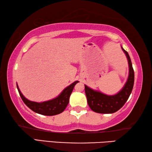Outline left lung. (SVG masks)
Segmentation results:
<instances>
[{
  "label": "left lung",
  "instance_id": "8db88e82",
  "mask_svg": "<svg viewBox=\"0 0 152 152\" xmlns=\"http://www.w3.org/2000/svg\"><path fill=\"white\" fill-rule=\"evenodd\" d=\"M122 50L127 57L129 64V76L122 89L113 95H107L85 86V93L90 108L93 111L102 114H110L117 112L125 104L129 97L134 84V71L129 53L121 46Z\"/></svg>",
  "mask_w": 152,
  "mask_h": 152
}]
</instances>
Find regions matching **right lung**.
I'll list each match as a JSON object with an SVG mask.
<instances>
[{
    "label": "right lung",
    "instance_id": "right-lung-1",
    "mask_svg": "<svg viewBox=\"0 0 152 152\" xmlns=\"http://www.w3.org/2000/svg\"><path fill=\"white\" fill-rule=\"evenodd\" d=\"M78 82H79V81H75L70 85L67 86L54 99L41 102L31 101L28 100L21 93L17 84V87L23 101L30 109L38 114L46 115V116H53V115L60 114L65 110L67 105L68 104L69 99H70L74 87Z\"/></svg>",
    "mask_w": 152,
    "mask_h": 152
}]
</instances>
